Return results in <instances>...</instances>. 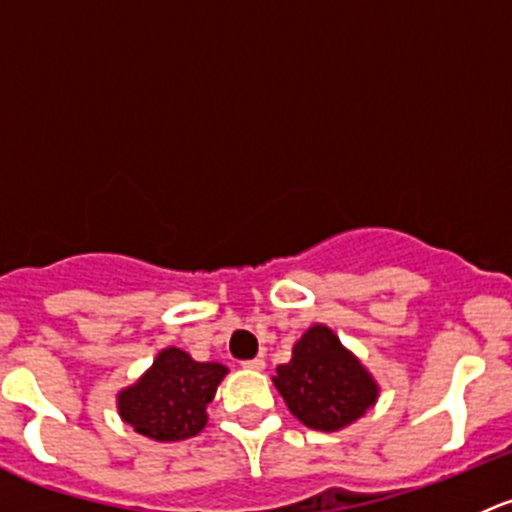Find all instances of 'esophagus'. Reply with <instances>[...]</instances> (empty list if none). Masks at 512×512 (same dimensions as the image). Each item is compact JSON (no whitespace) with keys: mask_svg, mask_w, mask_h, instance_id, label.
<instances>
[{"mask_svg":"<svg viewBox=\"0 0 512 512\" xmlns=\"http://www.w3.org/2000/svg\"><path fill=\"white\" fill-rule=\"evenodd\" d=\"M242 369L262 371V369H265V359H260V356H255V359H245V361H242Z\"/></svg>","mask_w":512,"mask_h":512,"instance_id":"1","label":"esophagus"}]
</instances>
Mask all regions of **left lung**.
<instances>
[{
  "label": "left lung",
  "mask_w": 512,
  "mask_h": 512,
  "mask_svg": "<svg viewBox=\"0 0 512 512\" xmlns=\"http://www.w3.org/2000/svg\"><path fill=\"white\" fill-rule=\"evenodd\" d=\"M275 386L289 411L317 431L349 426L379 394L369 371L322 324H314L294 344L289 364L277 366Z\"/></svg>",
  "instance_id": "left-lung-1"
}]
</instances>
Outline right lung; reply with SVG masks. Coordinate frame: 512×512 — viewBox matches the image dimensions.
I'll list each match as a JSON object with an SVG mask.
<instances>
[{
  "instance_id": "add662e5",
  "label": "right lung",
  "mask_w": 512,
  "mask_h": 512,
  "mask_svg": "<svg viewBox=\"0 0 512 512\" xmlns=\"http://www.w3.org/2000/svg\"><path fill=\"white\" fill-rule=\"evenodd\" d=\"M227 369L195 361L183 349H163L141 381L118 394V414L138 433L156 441H183L203 431L205 406Z\"/></svg>"
}]
</instances>
